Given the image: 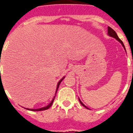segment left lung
Masks as SVG:
<instances>
[{
  "label": "left lung",
  "mask_w": 133,
  "mask_h": 133,
  "mask_svg": "<svg viewBox=\"0 0 133 133\" xmlns=\"http://www.w3.org/2000/svg\"><path fill=\"white\" fill-rule=\"evenodd\" d=\"M108 35L109 36H111V37H113V38H115V39H116V40H118V41H119V42H120L121 44H122V46H123V48H125V46H124V44H123V42H122L120 38H119V37H118V36H117V33H116V32H115V31L113 30L112 29V28H111V27H109V26H108ZM125 51H126V50H125ZM79 101L80 103H81V105H83V107H85V108L88 109L87 107H86L85 105L83 103L81 102V100H80L79 99Z\"/></svg>",
  "instance_id": "8db88e82"
}]
</instances>
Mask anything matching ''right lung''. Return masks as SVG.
<instances>
[{"mask_svg": "<svg viewBox=\"0 0 133 133\" xmlns=\"http://www.w3.org/2000/svg\"><path fill=\"white\" fill-rule=\"evenodd\" d=\"M64 77H63V78H62V79H61L60 81H59V82H58V85H57V89H56V92H57V91H58V87H59V84H60V83H61V82H62V80L64 79ZM55 97H56V95H55V96H54V97L53 98V99H52V101H51V102H50V103L49 104V105H48L47 106H46V107H42V108H40V109H28V110H30V111H44V110L48 109L50 108V107H51V106H52V104H53V102H54V101Z\"/></svg>", "mask_w": 133, "mask_h": 133, "instance_id": "add662e5", "label": "right lung"}]
</instances>
